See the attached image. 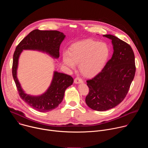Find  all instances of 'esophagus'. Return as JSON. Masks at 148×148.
I'll return each mask as SVG.
<instances>
[{
  "label": "esophagus",
  "mask_w": 148,
  "mask_h": 148,
  "mask_svg": "<svg viewBox=\"0 0 148 148\" xmlns=\"http://www.w3.org/2000/svg\"><path fill=\"white\" fill-rule=\"evenodd\" d=\"M82 82H83L81 78H78V77H77L74 79V83L75 84H80V83H82Z\"/></svg>",
  "instance_id": "obj_1"
}]
</instances>
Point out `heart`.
I'll return each mask as SVG.
<instances>
[{
	"label": "heart",
	"mask_w": 148,
	"mask_h": 148,
	"mask_svg": "<svg viewBox=\"0 0 148 148\" xmlns=\"http://www.w3.org/2000/svg\"><path fill=\"white\" fill-rule=\"evenodd\" d=\"M110 56V48L104 42L88 39L74 43L70 51L62 54L64 64L74 69L79 64L81 73L86 77L99 73L104 67Z\"/></svg>",
	"instance_id": "obj_1"
}]
</instances>
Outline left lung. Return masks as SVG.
Wrapping results in <instances>:
<instances>
[{"mask_svg": "<svg viewBox=\"0 0 148 148\" xmlns=\"http://www.w3.org/2000/svg\"><path fill=\"white\" fill-rule=\"evenodd\" d=\"M103 37L112 40L113 54L101 71L87 81L90 92L86 102L90 108L98 111L112 109L123 100L136 71L131 47L113 35Z\"/></svg>", "mask_w": 148, "mask_h": 148, "instance_id": "left-lung-1", "label": "left lung"}]
</instances>
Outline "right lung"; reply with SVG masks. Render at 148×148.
Returning <instances> with one entry per match:
<instances>
[{"label":"right lung","instance_id":"1","mask_svg":"<svg viewBox=\"0 0 148 148\" xmlns=\"http://www.w3.org/2000/svg\"><path fill=\"white\" fill-rule=\"evenodd\" d=\"M65 38L66 35L59 31L34 30L20 41L14 53L12 75L19 95L38 111L46 112L57 108L64 98L66 90L72 85L74 79L67 74L54 71L50 85L44 93L39 95L27 94L21 86L17 78L20 56L23 50H34L57 59L60 56V46Z\"/></svg>","mask_w":148,"mask_h":148}]
</instances>
